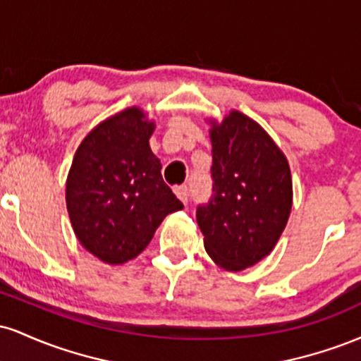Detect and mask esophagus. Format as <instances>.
<instances>
[{
    "label": "esophagus",
    "mask_w": 361,
    "mask_h": 361,
    "mask_svg": "<svg viewBox=\"0 0 361 361\" xmlns=\"http://www.w3.org/2000/svg\"><path fill=\"white\" fill-rule=\"evenodd\" d=\"M175 193H176V197L180 198L181 202H183V204H186V202H188V198H190V190H188V186H186V185L175 186Z\"/></svg>",
    "instance_id": "esophagus-1"
}]
</instances>
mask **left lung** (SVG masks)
Returning <instances> with one entry per match:
<instances>
[{
	"label": "left lung",
	"instance_id": "obj_1",
	"mask_svg": "<svg viewBox=\"0 0 361 361\" xmlns=\"http://www.w3.org/2000/svg\"><path fill=\"white\" fill-rule=\"evenodd\" d=\"M212 197L198 205L205 251L219 267L241 271L275 247L292 210L288 161L264 128L233 110L214 120Z\"/></svg>",
	"mask_w": 361,
	"mask_h": 361
}]
</instances>
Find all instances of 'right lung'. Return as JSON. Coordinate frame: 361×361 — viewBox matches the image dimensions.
Returning a JSON list of instances; mask_svg holds the SVG:
<instances>
[{
  "label": "right lung",
  "instance_id": "1",
  "mask_svg": "<svg viewBox=\"0 0 361 361\" xmlns=\"http://www.w3.org/2000/svg\"><path fill=\"white\" fill-rule=\"evenodd\" d=\"M154 122L132 106L82 139L66 183V205L76 238L103 263L140 255L163 219L183 209L164 183L149 147Z\"/></svg>",
  "mask_w": 361,
  "mask_h": 361
}]
</instances>
